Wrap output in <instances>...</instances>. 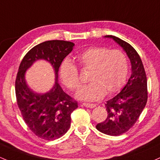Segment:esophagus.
<instances>
[{
  "label": "esophagus",
  "instance_id": "esophagus-1",
  "mask_svg": "<svg viewBox=\"0 0 160 160\" xmlns=\"http://www.w3.org/2000/svg\"><path fill=\"white\" fill-rule=\"evenodd\" d=\"M82 106H84V107H87V108H94V107H96V104H90V103H82L81 105Z\"/></svg>",
  "mask_w": 160,
  "mask_h": 160
}]
</instances>
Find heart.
Instances as JSON below:
<instances>
[{
	"label": "heart",
	"mask_w": 160,
	"mask_h": 160,
	"mask_svg": "<svg viewBox=\"0 0 160 160\" xmlns=\"http://www.w3.org/2000/svg\"><path fill=\"white\" fill-rule=\"evenodd\" d=\"M76 58L82 69L89 71L88 80L90 82L77 91V99L96 101L105 94L115 93L125 81L128 62L121 51L90 47L79 54ZM59 73L61 81L68 89L74 90L80 87L78 70L70 60L63 61Z\"/></svg>",
	"instance_id": "heart-1"
}]
</instances>
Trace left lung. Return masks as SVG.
Masks as SVG:
<instances>
[{
    "instance_id": "obj_1",
    "label": "left lung",
    "mask_w": 160,
    "mask_h": 160,
    "mask_svg": "<svg viewBox=\"0 0 160 160\" xmlns=\"http://www.w3.org/2000/svg\"><path fill=\"white\" fill-rule=\"evenodd\" d=\"M105 37L112 38L123 48L131 64V75L127 84L117 96L106 102L108 116L96 127L103 134L118 136L133 127L147 104V75L140 55L130 44L116 36Z\"/></svg>"
}]
</instances>
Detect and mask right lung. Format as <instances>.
<instances>
[{"mask_svg":"<svg viewBox=\"0 0 160 160\" xmlns=\"http://www.w3.org/2000/svg\"><path fill=\"white\" fill-rule=\"evenodd\" d=\"M74 44L63 40H51L33 47L24 56L15 82L16 97L21 115L29 128L38 138L52 140L62 137L71 127V115L78 107L58 83L61 62L73 50ZM45 60L53 67L56 83L45 94H38L28 87L25 71L35 61Z\"/></svg>","mask_w":160,"mask_h":160,"instance_id":"obj_1","label":"right lung"}]
</instances>
